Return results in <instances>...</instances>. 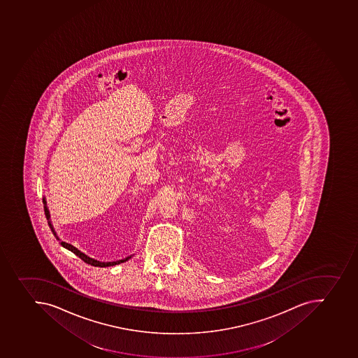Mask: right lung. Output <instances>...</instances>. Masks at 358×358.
<instances>
[{
    "instance_id": "1",
    "label": "right lung",
    "mask_w": 358,
    "mask_h": 358,
    "mask_svg": "<svg viewBox=\"0 0 358 358\" xmlns=\"http://www.w3.org/2000/svg\"><path fill=\"white\" fill-rule=\"evenodd\" d=\"M43 204H45V217H47V220H49V211L48 209H47V206H45V199H43ZM49 227H50V229H52V234L56 236V238L57 240H59V238H57V236H56L55 229H52V225L50 224V222H48ZM61 245L64 247V248L68 249V250H70V252H73L74 255H77L78 257L81 258L83 261L85 262V263H87V264L93 265V266H99V268H106V266H113V265H117L120 264V263H124V262L127 261V259H129L131 257H126L124 258V259H120V261L117 262H106V263H104V262H99L96 261V259H93V258L88 257V256H86V255L84 254V252H81L80 250H78L76 247H73L72 245H69V243H66V242H61Z\"/></svg>"
}]
</instances>
